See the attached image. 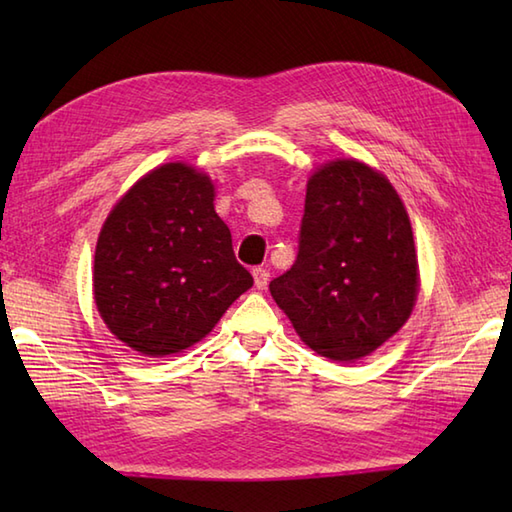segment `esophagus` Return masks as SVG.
Instances as JSON below:
<instances>
[{
	"label": "esophagus",
	"instance_id": "34e87169",
	"mask_svg": "<svg viewBox=\"0 0 512 512\" xmlns=\"http://www.w3.org/2000/svg\"><path fill=\"white\" fill-rule=\"evenodd\" d=\"M253 279H255V286L259 290H264L268 286V279H270V273L266 268H255L253 270Z\"/></svg>",
	"mask_w": 512,
	"mask_h": 512
}]
</instances>
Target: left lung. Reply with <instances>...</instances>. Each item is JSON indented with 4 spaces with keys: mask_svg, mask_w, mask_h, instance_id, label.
<instances>
[{
    "mask_svg": "<svg viewBox=\"0 0 512 512\" xmlns=\"http://www.w3.org/2000/svg\"><path fill=\"white\" fill-rule=\"evenodd\" d=\"M270 295L301 341L352 363L394 336L418 295V257L394 187L363 162L336 160L308 182L299 253Z\"/></svg>",
    "mask_w": 512,
    "mask_h": 512,
    "instance_id": "obj_1",
    "label": "left lung"
}]
</instances>
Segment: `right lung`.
<instances>
[{
	"label": "right lung",
	"instance_id": "right-lung-1",
	"mask_svg": "<svg viewBox=\"0 0 512 512\" xmlns=\"http://www.w3.org/2000/svg\"><path fill=\"white\" fill-rule=\"evenodd\" d=\"M213 198L204 173L169 162L107 215L94 255V301L132 350L154 358L187 350L253 286Z\"/></svg>",
	"mask_w": 512,
	"mask_h": 512
}]
</instances>
